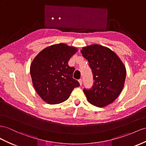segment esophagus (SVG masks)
Here are the masks:
<instances>
[{"instance_id": "obj_1", "label": "esophagus", "mask_w": 146, "mask_h": 146, "mask_svg": "<svg viewBox=\"0 0 146 146\" xmlns=\"http://www.w3.org/2000/svg\"><path fill=\"white\" fill-rule=\"evenodd\" d=\"M78 81H79L80 84L82 85V84H83V80H82V79H80L79 80H78Z\"/></svg>"}]
</instances>
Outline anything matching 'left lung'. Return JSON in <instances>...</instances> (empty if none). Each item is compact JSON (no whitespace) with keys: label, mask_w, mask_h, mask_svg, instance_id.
I'll use <instances>...</instances> for the list:
<instances>
[{"label":"left lung","mask_w":146,"mask_h":146,"mask_svg":"<svg viewBox=\"0 0 146 146\" xmlns=\"http://www.w3.org/2000/svg\"><path fill=\"white\" fill-rule=\"evenodd\" d=\"M83 57L89 62L94 83L91 88H84L88 101L103 107L113 102L124 86L126 68L121 60L110 48L98 44L83 47Z\"/></svg>","instance_id":"obj_1"}]
</instances>
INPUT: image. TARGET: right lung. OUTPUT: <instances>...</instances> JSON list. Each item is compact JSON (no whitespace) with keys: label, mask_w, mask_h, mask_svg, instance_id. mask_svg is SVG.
Masks as SVG:
<instances>
[{"label":"right lung","mask_w":146,"mask_h":146,"mask_svg":"<svg viewBox=\"0 0 146 146\" xmlns=\"http://www.w3.org/2000/svg\"><path fill=\"white\" fill-rule=\"evenodd\" d=\"M76 52V48L60 43L45 48L33 60L30 66L33 84L45 102L49 104L64 102L73 89L80 86L73 78L74 68L68 64Z\"/></svg>","instance_id":"obj_1"}]
</instances>
